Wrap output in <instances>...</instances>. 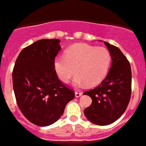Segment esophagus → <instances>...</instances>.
Here are the masks:
<instances>
[{
    "label": "esophagus",
    "instance_id": "obj_1",
    "mask_svg": "<svg viewBox=\"0 0 146 146\" xmlns=\"http://www.w3.org/2000/svg\"><path fill=\"white\" fill-rule=\"evenodd\" d=\"M82 95V92H75V96L76 98H79V97H81Z\"/></svg>",
    "mask_w": 146,
    "mask_h": 146
}]
</instances>
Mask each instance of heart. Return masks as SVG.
Returning <instances> with one entry per match:
<instances>
[{
  "mask_svg": "<svg viewBox=\"0 0 146 146\" xmlns=\"http://www.w3.org/2000/svg\"><path fill=\"white\" fill-rule=\"evenodd\" d=\"M110 62L111 55L106 48L77 45L68 49L64 56L57 57L54 67L58 79L64 83H67L76 73L75 85H94L106 75Z\"/></svg>",
  "mask_w": 146,
  "mask_h": 146,
  "instance_id": "1",
  "label": "heart"
}]
</instances>
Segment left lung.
<instances>
[{
	"instance_id": "8db88e82",
	"label": "left lung",
	"mask_w": 146,
	"mask_h": 146,
	"mask_svg": "<svg viewBox=\"0 0 146 146\" xmlns=\"http://www.w3.org/2000/svg\"><path fill=\"white\" fill-rule=\"evenodd\" d=\"M112 62L106 78L94 89L84 92L92 99L84 110L86 118L98 125H108L118 120L125 112L131 96V64L116 46L104 42Z\"/></svg>"
}]
</instances>
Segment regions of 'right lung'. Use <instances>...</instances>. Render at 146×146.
I'll return each mask as SVG.
<instances>
[{
    "instance_id": "add662e5",
    "label": "right lung",
    "mask_w": 146,
    "mask_h": 146,
    "mask_svg": "<svg viewBox=\"0 0 146 146\" xmlns=\"http://www.w3.org/2000/svg\"><path fill=\"white\" fill-rule=\"evenodd\" d=\"M58 39L40 40L23 48L13 70L17 105L24 116L37 126H48L60 118L75 97L58 79L54 61L61 48Z\"/></svg>"
}]
</instances>
